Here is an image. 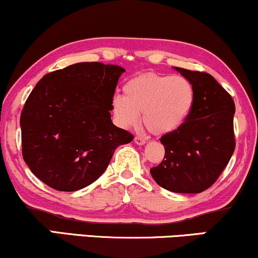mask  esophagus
Here are the masks:
<instances>
[{"instance_id": "esophagus-1", "label": "esophagus", "mask_w": 258, "mask_h": 258, "mask_svg": "<svg viewBox=\"0 0 258 258\" xmlns=\"http://www.w3.org/2000/svg\"><path fill=\"white\" fill-rule=\"evenodd\" d=\"M134 141H135L136 145H145L146 143V140L143 139V137H140V136H136L135 139H134Z\"/></svg>"}]
</instances>
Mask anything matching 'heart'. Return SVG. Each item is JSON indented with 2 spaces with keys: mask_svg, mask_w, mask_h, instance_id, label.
<instances>
[{
  "mask_svg": "<svg viewBox=\"0 0 258 258\" xmlns=\"http://www.w3.org/2000/svg\"><path fill=\"white\" fill-rule=\"evenodd\" d=\"M123 95L115 96L112 109L117 122L133 128L140 121L154 135L178 130L192 112L196 91L185 77L148 72L134 77L123 86Z\"/></svg>",
  "mask_w": 258,
  "mask_h": 258,
  "instance_id": "heart-1",
  "label": "heart"
}]
</instances>
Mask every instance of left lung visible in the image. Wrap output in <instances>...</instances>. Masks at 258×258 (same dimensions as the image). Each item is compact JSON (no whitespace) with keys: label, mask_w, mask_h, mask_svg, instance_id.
I'll return each instance as SVG.
<instances>
[{"label":"left lung","mask_w":258,"mask_h":258,"mask_svg":"<svg viewBox=\"0 0 258 258\" xmlns=\"http://www.w3.org/2000/svg\"><path fill=\"white\" fill-rule=\"evenodd\" d=\"M175 70L195 86V106L178 130L161 136L165 158L150 174L170 192L200 193L217 181L235 152V102L209 73Z\"/></svg>","instance_id":"8db88e82"}]
</instances>
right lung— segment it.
Masks as SVG:
<instances>
[{"mask_svg":"<svg viewBox=\"0 0 258 258\" xmlns=\"http://www.w3.org/2000/svg\"><path fill=\"white\" fill-rule=\"evenodd\" d=\"M124 69L78 62L43 76L21 112L22 156L36 178L61 192L91 185L133 134L110 110Z\"/></svg>","mask_w":258,"mask_h":258,"instance_id":"obj_1","label":"right lung"}]
</instances>
